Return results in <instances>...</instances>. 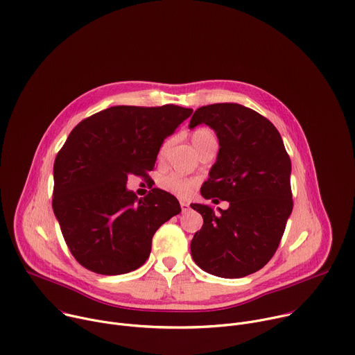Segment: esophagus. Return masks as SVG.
<instances>
[{
  "label": "esophagus",
  "instance_id": "obj_1",
  "mask_svg": "<svg viewBox=\"0 0 355 355\" xmlns=\"http://www.w3.org/2000/svg\"><path fill=\"white\" fill-rule=\"evenodd\" d=\"M180 205H181V211H182V214H185V212H188V211H189V204H188V202L181 200V202H180Z\"/></svg>",
  "mask_w": 355,
  "mask_h": 355
}]
</instances>
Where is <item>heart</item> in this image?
<instances>
[{
	"mask_svg": "<svg viewBox=\"0 0 355 355\" xmlns=\"http://www.w3.org/2000/svg\"><path fill=\"white\" fill-rule=\"evenodd\" d=\"M191 140H192L195 150L198 151L200 147L216 141V135L214 133V130H211L208 128H198L192 132ZM164 150H166V144L162 147L160 155L164 153ZM195 184H196L195 180L185 178L178 174H167L159 180V187L162 189H164L175 196H181V198L188 196L192 192Z\"/></svg>",
	"mask_w": 355,
	"mask_h": 355,
	"instance_id": "obj_1",
	"label": "heart"
}]
</instances>
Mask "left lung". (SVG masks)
<instances>
[{
    "label": "left lung",
    "mask_w": 355,
    "mask_h": 355,
    "mask_svg": "<svg viewBox=\"0 0 355 355\" xmlns=\"http://www.w3.org/2000/svg\"><path fill=\"white\" fill-rule=\"evenodd\" d=\"M200 123L215 130L220 146L200 195L227 200L229 208L215 214L208 205L191 204L204 218L191 254L212 275L241 278L261 270L279 245L293 207L291 159L277 128L240 104L200 107L189 128Z\"/></svg>",
    "instance_id": "1"
}]
</instances>
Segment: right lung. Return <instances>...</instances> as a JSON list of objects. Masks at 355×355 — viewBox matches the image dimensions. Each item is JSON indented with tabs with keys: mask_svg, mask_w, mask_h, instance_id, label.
<instances>
[{
	"mask_svg": "<svg viewBox=\"0 0 355 355\" xmlns=\"http://www.w3.org/2000/svg\"><path fill=\"white\" fill-rule=\"evenodd\" d=\"M191 114L178 105H119L71 130L55 160L52 207L83 267L119 275L146 263L156 230L181 207L159 188L139 199L126 188L128 175L153 170L164 139Z\"/></svg>",
	"mask_w": 355,
	"mask_h": 355,
	"instance_id": "1",
	"label": "right lung"
}]
</instances>
